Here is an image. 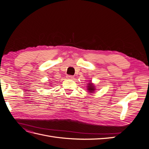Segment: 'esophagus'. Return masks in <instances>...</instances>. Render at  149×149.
Returning a JSON list of instances; mask_svg holds the SVG:
<instances>
[{
  "instance_id": "1",
  "label": "esophagus",
  "mask_w": 149,
  "mask_h": 149,
  "mask_svg": "<svg viewBox=\"0 0 149 149\" xmlns=\"http://www.w3.org/2000/svg\"><path fill=\"white\" fill-rule=\"evenodd\" d=\"M66 78L70 79H73L74 78V76H71V75H67L66 76Z\"/></svg>"
}]
</instances>
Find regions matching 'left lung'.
Masks as SVG:
<instances>
[{
	"mask_svg": "<svg viewBox=\"0 0 149 149\" xmlns=\"http://www.w3.org/2000/svg\"><path fill=\"white\" fill-rule=\"evenodd\" d=\"M88 91L89 92V93H93V92H94V91H95L96 90V88H95V86H94L92 83H91V81L90 82V83H89V84H88Z\"/></svg>",
	"mask_w": 149,
	"mask_h": 149,
	"instance_id": "obj_1",
	"label": "left lung"
}]
</instances>
